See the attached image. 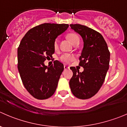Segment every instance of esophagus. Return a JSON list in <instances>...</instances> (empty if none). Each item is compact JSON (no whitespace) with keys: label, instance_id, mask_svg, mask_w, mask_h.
Instances as JSON below:
<instances>
[{"label":"esophagus","instance_id":"1","mask_svg":"<svg viewBox=\"0 0 127 127\" xmlns=\"http://www.w3.org/2000/svg\"><path fill=\"white\" fill-rule=\"evenodd\" d=\"M69 66H66V65H64V70L67 69H69Z\"/></svg>","mask_w":127,"mask_h":127}]
</instances>
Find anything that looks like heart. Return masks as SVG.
<instances>
[{
	"instance_id": "1",
	"label": "heart",
	"mask_w": 127,
	"mask_h": 127,
	"mask_svg": "<svg viewBox=\"0 0 127 127\" xmlns=\"http://www.w3.org/2000/svg\"><path fill=\"white\" fill-rule=\"evenodd\" d=\"M66 37L67 38L70 42L72 44V45H76V44H78L79 42V38L78 35L77 34L74 33H69L66 35ZM54 48L55 50H57L58 48V40L56 39L54 41ZM74 57L73 55H68V54H64V55H61L60 57V60L64 63H68L70 61L74 60Z\"/></svg>"
}]
</instances>
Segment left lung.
Instances as JSON below:
<instances>
[{"mask_svg": "<svg viewBox=\"0 0 127 127\" xmlns=\"http://www.w3.org/2000/svg\"><path fill=\"white\" fill-rule=\"evenodd\" d=\"M70 27L81 35L84 41L79 64L84 71L81 72L75 67H70L73 72L69 81L70 88L76 97L89 99L97 93L104 83L109 67L110 51L98 32L80 24H71Z\"/></svg>", "mask_w": 127, "mask_h": 127, "instance_id": "1", "label": "left lung"}]
</instances>
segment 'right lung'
I'll list each match as a JSON object with an SVG mask.
<instances>
[{
  "instance_id": "add662e5",
  "label": "right lung",
  "mask_w": 127,
  "mask_h": 127,
  "mask_svg": "<svg viewBox=\"0 0 127 127\" xmlns=\"http://www.w3.org/2000/svg\"><path fill=\"white\" fill-rule=\"evenodd\" d=\"M68 27L43 23L30 30L21 40L17 50L18 69L23 86L35 99H48L56 91L63 64L56 60L46 66L44 62L52 58L55 39Z\"/></svg>"
}]
</instances>
